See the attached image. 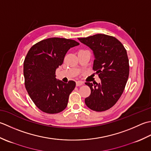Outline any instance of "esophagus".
Segmentation results:
<instances>
[{"label":"esophagus","instance_id":"34e87169","mask_svg":"<svg viewBox=\"0 0 151 151\" xmlns=\"http://www.w3.org/2000/svg\"><path fill=\"white\" fill-rule=\"evenodd\" d=\"M83 84V82L81 81H77L76 82V86H78V87H79V86L82 85Z\"/></svg>","mask_w":151,"mask_h":151}]
</instances>
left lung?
I'll return each mask as SVG.
<instances>
[{
  "label": "left lung",
  "mask_w": 151,
  "mask_h": 151,
  "mask_svg": "<svg viewBox=\"0 0 151 151\" xmlns=\"http://www.w3.org/2000/svg\"><path fill=\"white\" fill-rule=\"evenodd\" d=\"M78 39L93 51V70L101 80L100 83H85L91 91L85 104L95 111H104L115 105L124 90L129 76L127 50L115 37L103 34Z\"/></svg>",
  "instance_id": "left-lung-1"
}]
</instances>
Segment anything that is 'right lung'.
<instances>
[{
    "label": "right lung",
    "mask_w": 151,
    "mask_h": 151,
    "mask_svg": "<svg viewBox=\"0 0 151 151\" xmlns=\"http://www.w3.org/2000/svg\"><path fill=\"white\" fill-rule=\"evenodd\" d=\"M79 43L73 40L50 38L36 43L27 53L23 64L24 85L36 107L49 114L66 108L76 82L68 83L55 78L57 68L62 65L70 48Z\"/></svg>",
    "instance_id": "right-lung-1"
}]
</instances>
